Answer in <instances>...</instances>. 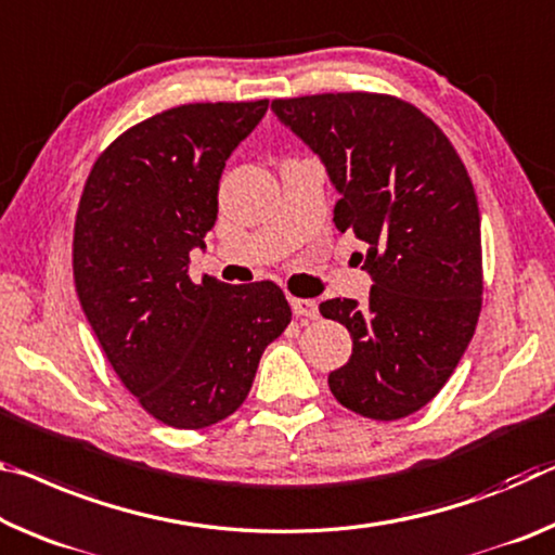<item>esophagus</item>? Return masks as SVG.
I'll return each mask as SVG.
<instances>
[{
	"mask_svg": "<svg viewBox=\"0 0 555 555\" xmlns=\"http://www.w3.org/2000/svg\"><path fill=\"white\" fill-rule=\"evenodd\" d=\"M292 301V311L296 319H319V304L311 301V298H288Z\"/></svg>",
	"mask_w": 555,
	"mask_h": 555,
	"instance_id": "esophagus-1",
	"label": "esophagus"
}]
</instances>
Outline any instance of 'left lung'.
Wrapping results in <instances>:
<instances>
[{
    "label": "left lung",
    "instance_id": "1",
    "mask_svg": "<svg viewBox=\"0 0 555 555\" xmlns=\"http://www.w3.org/2000/svg\"><path fill=\"white\" fill-rule=\"evenodd\" d=\"M271 111L325 165L340 195L333 222L367 246V301L321 304L353 338L328 388L363 417H408L444 388L479 321L481 222L467 167L435 120L395 95L319 93Z\"/></svg>",
    "mask_w": 555,
    "mask_h": 555
}]
</instances>
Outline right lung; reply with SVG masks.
<instances>
[{
	"instance_id": "add662e5",
	"label": "right lung",
	"mask_w": 555,
	"mask_h": 555,
	"mask_svg": "<svg viewBox=\"0 0 555 555\" xmlns=\"http://www.w3.org/2000/svg\"><path fill=\"white\" fill-rule=\"evenodd\" d=\"M269 101L188 103L128 128L91 167L74 227V281L120 383L163 425L202 429L246 400L263 348L292 323L274 281L190 279L217 222L227 157Z\"/></svg>"
}]
</instances>
